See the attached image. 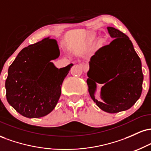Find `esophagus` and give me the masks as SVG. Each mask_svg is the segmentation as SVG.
<instances>
[{
  "label": "esophagus",
  "mask_w": 151,
  "mask_h": 151,
  "mask_svg": "<svg viewBox=\"0 0 151 151\" xmlns=\"http://www.w3.org/2000/svg\"><path fill=\"white\" fill-rule=\"evenodd\" d=\"M83 70H84V72H87L88 70H89V65H84L83 66Z\"/></svg>",
  "instance_id": "1"
}]
</instances>
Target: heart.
Wrapping results in <instances>:
<instances>
[{"mask_svg": "<svg viewBox=\"0 0 151 151\" xmlns=\"http://www.w3.org/2000/svg\"><path fill=\"white\" fill-rule=\"evenodd\" d=\"M96 32H90V33L88 35L87 39H86V43H87V45H89L92 44L93 40L96 39ZM104 42V40H100L99 42V45H101Z\"/></svg>", "mask_w": 151, "mask_h": 151, "instance_id": "b5f03b06", "label": "heart"}]
</instances>
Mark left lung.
I'll list each match as a JSON object with an SVG mask.
<instances>
[{
    "instance_id": "1",
    "label": "left lung",
    "mask_w": 151,
    "mask_h": 151,
    "mask_svg": "<svg viewBox=\"0 0 151 151\" xmlns=\"http://www.w3.org/2000/svg\"><path fill=\"white\" fill-rule=\"evenodd\" d=\"M114 38L91 58L87 72L90 96L101 110L111 114L128 110L141 95L143 74L141 61L129 37L112 27H107ZM104 83L101 90L104 101L94 97L96 83Z\"/></svg>"
}]
</instances>
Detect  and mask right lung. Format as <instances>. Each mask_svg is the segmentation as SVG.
<instances>
[{
	"instance_id": "obj_1",
	"label": "right lung",
	"mask_w": 151,
	"mask_h": 151,
	"mask_svg": "<svg viewBox=\"0 0 151 151\" xmlns=\"http://www.w3.org/2000/svg\"><path fill=\"white\" fill-rule=\"evenodd\" d=\"M59 55L57 41L47 37L23 48L8 68L7 101L23 116H45L58 104L62 82L73 66L57 68L51 60Z\"/></svg>"
}]
</instances>
